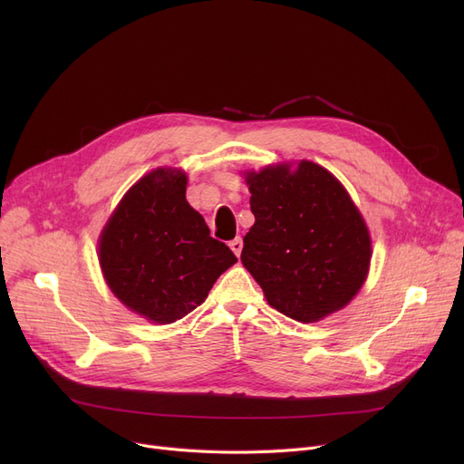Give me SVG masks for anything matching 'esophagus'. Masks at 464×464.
<instances>
[{
	"instance_id": "obj_1",
	"label": "esophagus",
	"mask_w": 464,
	"mask_h": 464,
	"mask_svg": "<svg viewBox=\"0 0 464 464\" xmlns=\"http://www.w3.org/2000/svg\"><path fill=\"white\" fill-rule=\"evenodd\" d=\"M229 246H231V250L235 252V256H240V252H242V238H240V237H235V238L229 242Z\"/></svg>"
}]
</instances>
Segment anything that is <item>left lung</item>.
<instances>
[{"mask_svg":"<svg viewBox=\"0 0 464 464\" xmlns=\"http://www.w3.org/2000/svg\"><path fill=\"white\" fill-rule=\"evenodd\" d=\"M256 224L240 261L273 308L303 324L344 308L367 280L371 235L346 188L303 160L248 170Z\"/></svg>","mask_w":464,"mask_h":464,"instance_id":"8db88e82","label":"left lung"}]
</instances>
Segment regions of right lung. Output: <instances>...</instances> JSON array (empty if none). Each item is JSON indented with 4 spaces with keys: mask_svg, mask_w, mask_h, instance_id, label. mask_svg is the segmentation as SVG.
<instances>
[{
    "mask_svg": "<svg viewBox=\"0 0 464 464\" xmlns=\"http://www.w3.org/2000/svg\"><path fill=\"white\" fill-rule=\"evenodd\" d=\"M186 184L180 169L160 167L144 175L100 237V265L112 294L161 325L198 308L218 276L237 263L186 201Z\"/></svg>",
    "mask_w": 464,
    "mask_h": 464,
    "instance_id": "right-lung-1",
    "label": "right lung"
}]
</instances>
